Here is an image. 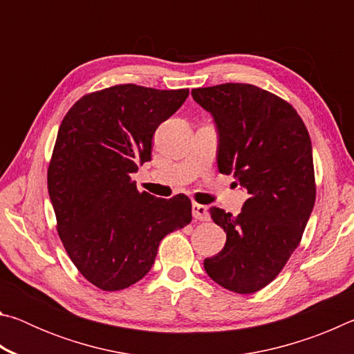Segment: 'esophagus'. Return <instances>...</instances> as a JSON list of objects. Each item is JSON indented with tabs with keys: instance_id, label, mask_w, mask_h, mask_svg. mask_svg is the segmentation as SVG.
Masks as SVG:
<instances>
[{
	"instance_id": "esophagus-1",
	"label": "esophagus",
	"mask_w": 354,
	"mask_h": 354,
	"mask_svg": "<svg viewBox=\"0 0 354 354\" xmlns=\"http://www.w3.org/2000/svg\"><path fill=\"white\" fill-rule=\"evenodd\" d=\"M192 214H194V218L200 220V221L209 220L207 207L203 206V205H198V203H194V205H192Z\"/></svg>"
}]
</instances>
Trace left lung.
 <instances>
[{
	"label": "left lung",
	"instance_id": "obj_1",
	"mask_svg": "<svg viewBox=\"0 0 354 354\" xmlns=\"http://www.w3.org/2000/svg\"><path fill=\"white\" fill-rule=\"evenodd\" d=\"M192 97L214 117L218 171L248 192L236 217L209 209L226 243L205 270L227 290L253 293L283 270L314 209L310 137L287 101L251 84L194 88Z\"/></svg>",
	"mask_w": 354,
	"mask_h": 354
}]
</instances>
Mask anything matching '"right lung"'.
<instances>
[{
	"label": "right lung",
	"mask_w": 354,
	"mask_h": 354,
	"mask_svg": "<svg viewBox=\"0 0 354 354\" xmlns=\"http://www.w3.org/2000/svg\"><path fill=\"white\" fill-rule=\"evenodd\" d=\"M189 88L158 91L118 84L84 95L64 117L48 167L57 232L77 270L101 290L136 284L158 247L192 221V203L137 190L131 175L151 160L156 129Z\"/></svg>",
	"instance_id": "1"
}]
</instances>
